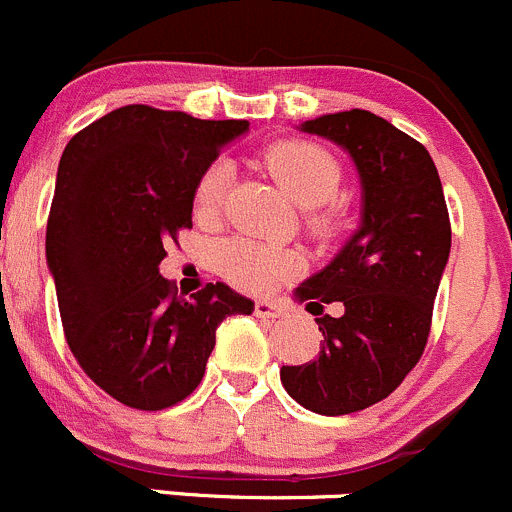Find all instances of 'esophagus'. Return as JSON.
Masks as SVG:
<instances>
[{"instance_id":"obj_1","label":"esophagus","mask_w":512,"mask_h":512,"mask_svg":"<svg viewBox=\"0 0 512 512\" xmlns=\"http://www.w3.org/2000/svg\"><path fill=\"white\" fill-rule=\"evenodd\" d=\"M255 315L267 317V320H277V317H287V307L277 300H257Z\"/></svg>"}]
</instances>
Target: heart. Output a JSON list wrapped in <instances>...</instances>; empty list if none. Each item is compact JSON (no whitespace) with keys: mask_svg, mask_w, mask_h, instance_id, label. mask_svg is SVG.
Here are the masks:
<instances>
[{"mask_svg":"<svg viewBox=\"0 0 512 512\" xmlns=\"http://www.w3.org/2000/svg\"><path fill=\"white\" fill-rule=\"evenodd\" d=\"M265 167L282 185V190L300 205L312 232H327L330 215L320 205L335 197L340 185V165L322 147L310 142H280L265 152ZM230 182V167L215 162L202 172L195 187V215L212 220L220 212ZM295 260L290 252L257 240H230L220 250V270L230 285L247 292H260L277 285Z\"/></svg>","mask_w":512,"mask_h":512,"instance_id":"b5f03b06","label":"heart"}]
</instances>
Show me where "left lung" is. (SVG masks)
I'll return each instance as SVG.
<instances>
[{
	"label": "left lung",
	"instance_id": "left-lung-1",
	"mask_svg": "<svg viewBox=\"0 0 512 512\" xmlns=\"http://www.w3.org/2000/svg\"><path fill=\"white\" fill-rule=\"evenodd\" d=\"M300 132L347 152L360 175V227L330 265L295 290L322 332L305 365H282L287 395L320 415L388 398L418 365L450 257V217L430 152L367 109L322 114ZM337 301L343 315L321 312Z\"/></svg>",
	"mask_w": 512,
	"mask_h": 512
}]
</instances>
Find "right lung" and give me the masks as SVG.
Wrapping results in <instances>:
<instances>
[{
  "label": "right lung",
  "mask_w": 512,
  "mask_h": 512,
  "mask_svg": "<svg viewBox=\"0 0 512 512\" xmlns=\"http://www.w3.org/2000/svg\"><path fill=\"white\" fill-rule=\"evenodd\" d=\"M245 119L127 104L64 147L47 220V265L64 337L82 370L127 408L165 410L200 385L215 330L255 302L225 282L185 300L160 275L192 227L202 172Z\"/></svg>",
  "instance_id": "1"
}]
</instances>
